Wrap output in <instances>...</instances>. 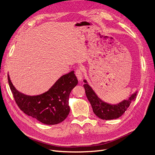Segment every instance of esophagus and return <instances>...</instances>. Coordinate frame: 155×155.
<instances>
[{
	"label": "esophagus",
	"mask_w": 155,
	"mask_h": 155,
	"mask_svg": "<svg viewBox=\"0 0 155 155\" xmlns=\"http://www.w3.org/2000/svg\"><path fill=\"white\" fill-rule=\"evenodd\" d=\"M75 74L76 76L78 78V79L79 80V81H81V79H83V72H82V70L81 69H77L76 71V72H75Z\"/></svg>",
	"instance_id": "1"
}]
</instances>
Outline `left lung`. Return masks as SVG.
I'll use <instances>...</instances> for the list:
<instances>
[{
  "label": "left lung",
  "mask_w": 155,
  "mask_h": 155,
  "mask_svg": "<svg viewBox=\"0 0 155 155\" xmlns=\"http://www.w3.org/2000/svg\"><path fill=\"white\" fill-rule=\"evenodd\" d=\"M83 81L86 95L91 104L93 111L99 118L105 120L117 119L123 115L130 104L135 101L138 92L135 91L134 94L130 95L128 99H125L119 103L109 104L98 97L86 79H84Z\"/></svg>",
  "instance_id": "obj_1"
}]
</instances>
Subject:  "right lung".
I'll return each instance as SVG.
<instances>
[{"mask_svg": "<svg viewBox=\"0 0 155 155\" xmlns=\"http://www.w3.org/2000/svg\"><path fill=\"white\" fill-rule=\"evenodd\" d=\"M8 78L17 105L28 116L46 125H56L62 122L69 114V95L78 83L74 71L61 76L48 91L32 96L18 91L9 75Z\"/></svg>", "mask_w": 155, "mask_h": 155, "instance_id": "obj_1", "label": "right lung"}]
</instances>
